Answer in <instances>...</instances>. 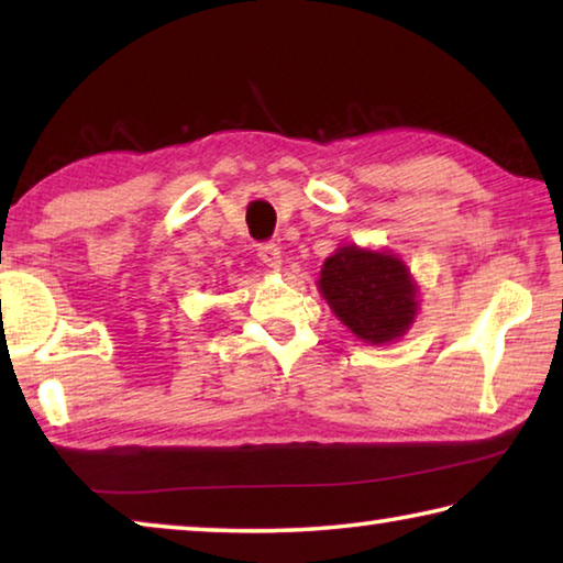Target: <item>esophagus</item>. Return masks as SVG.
<instances>
[{"label":"esophagus","mask_w":563,"mask_h":563,"mask_svg":"<svg viewBox=\"0 0 563 563\" xmlns=\"http://www.w3.org/2000/svg\"><path fill=\"white\" fill-rule=\"evenodd\" d=\"M258 258L268 265V268H280L283 263V253L278 243H261L258 245Z\"/></svg>","instance_id":"1"}]
</instances>
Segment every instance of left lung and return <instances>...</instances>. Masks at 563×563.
<instances>
[{
    "label": "left lung",
    "instance_id": "1",
    "mask_svg": "<svg viewBox=\"0 0 563 563\" xmlns=\"http://www.w3.org/2000/svg\"><path fill=\"white\" fill-rule=\"evenodd\" d=\"M320 292L360 340L383 345L402 338L417 316V285L393 253L342 245L322 263Z\"/></svg>",
    "mask_w": 563,
    "mask_h": 563
}]
</instances>
